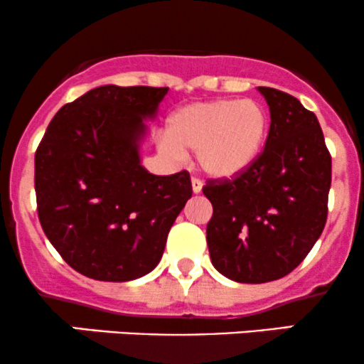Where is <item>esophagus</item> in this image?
Here are the masks:
<instances>
[{"label":"esophagus","mask_w":364,"mask_h":364,"mask_svg":"<svg viewBox=\"0 0 364 364\" xmlns=\"http://www.w3.org/2000/svg\"><path fill=\"white\" fill-rule=\"evenodd\" d=\"M202 188H203V183L200 181V179H196V178L191 179V190H193L195 195H198L200 191H202Z\"/></svg>","instance_id":"obj_1"}]
</instances>
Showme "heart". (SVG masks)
Wrapping results in <instances>:
<instances>
[{
	"label": "heart",
	"instance_id": "b5f03b06",
	"mask_svg": "<svg viewBox=\"0 0 364 364\" xmlns=\"http://www.w3.org/2000/svg\"><path fill=\"white\" fill-rule=\"evenodd\" d=\"M265 107L252 99L191 102L169 116L159 147L171 157L195 150L200 169L212 178H235L252 168L269 136Z\"/></svg>",
	"mask_w": 364,
	"mask_h": 364
}]
</instances>
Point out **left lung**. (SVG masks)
<instances>
[{
	"label": "left lung",
	"mask_w": 364,
	"mask_h": 364,
	"mask_svg": "<svg viewBox=\"0 0 364 364\" xmlns=\"http://www.w3.org/2000/svg\"><path fill=\"white\" fill-rule=\"evenodd\" d=\"M270 111L265 149L235 179L208 181L212 265L224 277L263 284L304 260L327 223L332 159L320 123L292 95L258 87Z\"/></svg>",
	"instance_id": "1"
}]
</instances>
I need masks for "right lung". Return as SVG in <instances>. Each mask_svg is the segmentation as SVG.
<instances>
[{"label":"right lung","mask_w":364,"mask_h":364,"mask_svg":"<svg viewBox=\"0 0 364 364\" xmlns=\"http://www.w3.org/2000/svg\"><path fill=\"white\" fill-rule=\"evenodd\" d=\"M168 87L92 89L65 104L36 152L37 214L63 260L85 277L127 282L161 262L171 225L191 198L186 171L141 166L147 121Z\"/></svg>","instance_id":"1"}]
</instances>
